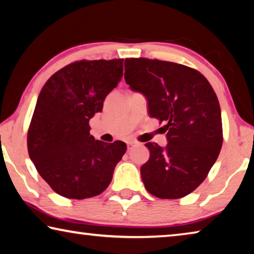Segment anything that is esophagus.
<instances>
[{"label": "esophagus", "mask_w": 254, "mask_h": 254, "mask_svg": "<svg viewBox=\"0 0 254 254\" xmlns=\"http://www.w3.org/2000/svg\"><path fill=\"white\" fill-rule=\"evenodd\" d=\"M135 144H136V142H134V141H128V142H127V149H128V150L132 149L133 147H134Z\"/></svg>", "instance_id": "1"}]
</instances>
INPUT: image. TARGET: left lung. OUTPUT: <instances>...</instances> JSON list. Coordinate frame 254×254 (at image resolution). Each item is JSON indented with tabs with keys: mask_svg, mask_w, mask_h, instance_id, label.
Segmentation results:
<instances>
[{
	"mask_svg": "<svg viewBox=\"0 0 254 254\" xmlns=\"http://www.w3.org/2000/svg\"><path fill=\"white\" fill-rule=\"evenodd\" d=\"M124 79L148 101L150 117L167 124L165 148L148 142L141 178L150 194L177 199L207 177L223 143L222 115L208 80L192 68L170 62L127 58Z\"/></svg>",
	"mask_w": 254,
	"mask_h": 254,
	"instance_id": "left-lung-1",
	"label": "left lung"
}]
</instances>
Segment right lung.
<instances>
[{"label": "right lung", "instance_id": "right-lung-1", "mask_svg": "<svg viewBox=\"0 0 254 254\" xmlns=\"http://www.w3.org/2000/svg\"><path fill=\"white\" fill-rule=\"evenodd\" d=\"M123 59L80 60L47 80L28 131V151L38 173L58 195H100L127 151L122 141L105 143L89 134V120L123 76Z\"/></svg>", "mask_w": 254, "mask_h": 254}]
</instances>
